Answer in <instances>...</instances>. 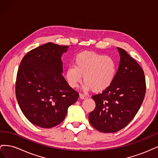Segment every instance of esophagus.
<instances>
[{"mask_svg":"<svg viewBox=\"0 0 158 158\" xmlns=\"http://www.w3.org/2000/svg\"><path fill=\"white\" fill-rule=\"evenodd\" d=\"M87 98V96H86V95H84V94H80V99H85V98Z\"/></svg>","mask_w":158,"mask_h":158,"instance_id":"34e87169","label":"esophagus"}]
</instances>
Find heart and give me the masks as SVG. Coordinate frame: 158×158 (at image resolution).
Listing matches in <instances>:
<instances>
[{
  "mask_svg": "<svg viewBox=\"0 0 158 158\" xmlns=\"http://www.w3.org/2000/svg\"><path fill=\"white\" fill-rule=\"evenodd\" d=\"M117 64L110 56L93 52H83L74 59L66 71V79L72 88H76L83 76L85 89L99 93L111 86L116 77Z\"/></svg>",
  "mask_w": 158,
  "mask_h": 158,
  "instance_id": "1",
  "label": "heart"
}]
</instances>
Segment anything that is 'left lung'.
Wrapping results in <instances>:
<instances>
[{
    "label": "left lung",
    "instance_id": "left-lung-1",
    "mask_svg": "<svg viewBox=\"0 0 158 158\" xmlns=\"http://www.w3.org/2000/svg\"><path fill=\"white\" fill-rule=\"evenodd\" d=\"M116 77L111 86L92 95L95 102L89 114L91 125L102 132L121 130L135 117L144 99L146 80L144 70L123 49Z\"/></svg>",
    "mask_w": 158,
    "mask_h": 158
}]
</instances>
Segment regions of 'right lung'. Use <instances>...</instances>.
Here are the masks:
<instances>
[{"label": "right lung", "mask_w": 158, "mask_h": 158, "mask_svg": "<svg viewBox=\"0 0 158 158\" xmlns=\"http://www.w3.org/2000/svg\"><path fill=\"white\" fill-rule=\"evenodd\" d=\"M69 47L47 43L28 52L19 66L16 96L33 125L45 128L58 125L79 97L62 75L61 56Z\"/></svg>", "instance_id": "right-lung-1"}]
</instances>
